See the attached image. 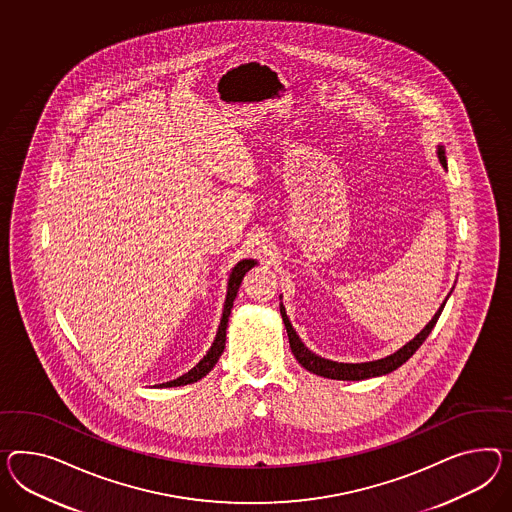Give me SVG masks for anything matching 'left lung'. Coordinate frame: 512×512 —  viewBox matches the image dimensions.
I'll return each mask as SVG.
<instances>
[{
  "instance_id": "1",
  "label": "left lung",
  "mask_w": 512,
  "mask_h": 512,
  "mask_svg": "<svg viewBox=\"0 0 512 512\" xmlns=\"http://www.w3.org/2000/svg\"><path fill=\"white\" fill-rule=\"evenodd\" d=\"M438 158H440L442 167L447 169L446 154H444L442 146L438 148ZM444 306H446V302H444V304L440 306V310L434 314L433 319L429 321V325L423 328L414 340L408 341L405 347H401L397 353L390 354V356H386V358H380V360H375V362H364V364H341V362H332V360L321 358V356H317V354L312 353V351H308V349L304 347V343L299 340L297 332L291 327L288 315L284 312V306H282V304H280V314H282L284 325H286V330H288L291 353H293V356L297 358V362H299L304 369H308L310 373H315V375H319V377H327V379L362 380L392 373L397 367L403 366L408 358L420 349L421 343L427 340V336L431 334V330H433L436 321H438V317L442 314Z\"/></svg>"
}]
</instances>
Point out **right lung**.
I'll list each match as a JSON object with an SVG mask.
<instances>
[{"label":"right lung","instance_id":"add662e5","mask_svg":"<svg viewBox=\"0 0 512 512\" xmlns=\"http://www.w3.org/2000/svg\"><path fill=\"white\" fill-rule=\"evenodd\" d=\"M254 265H256L254 260H241V262L237 263L236 267L232 269V275H230V280H228V293H226V301H224L223 319H221V325H219V330H217V336H215V341H213V345H211V349L208 351V354H206V356H204V358H202V360L198 362L197 366L193 367L191 371H187L185 375L178 377L176 380L165 382V384H159V388H172V386H184V384L197 382V380L202 379V377H206V375L210 373L211 369H213V366L217 364L219 356H221L224 351L228 317H230L232 306H234L237 289L241 286V280H243L245 273L249 271L250 267H254Z\"/></svg>","mask_w":512,"mask_h":512}]
</instances>
